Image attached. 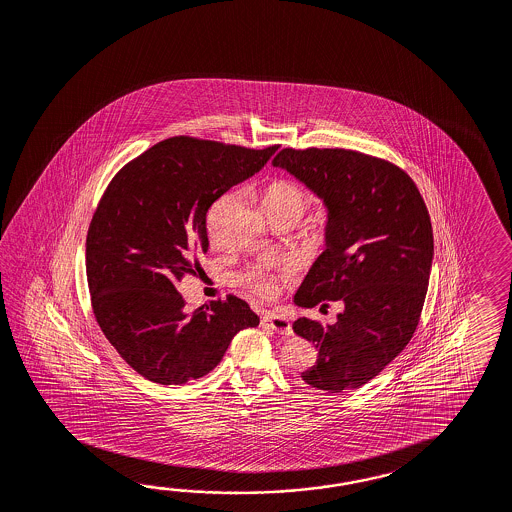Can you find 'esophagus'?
Returning <instances> with one entry per match:
<instances>
[{"label": "esophagus", "instance_id": "esophagus-1", "mask_svg": "<svg viewBox=\"0 0 512 512\" xmlns=\"http://www.w3.org/2000/svg\"><path fill=\"white\" fill-rule=\"evenodd\" d=\"M261 324L266 326V328H270V330H274V332L279 333V335H285V337L292 335L291 322H289V320H287L285 317H279V315L266 313V315H263Z\"/></svg>", "mask_w": 512, "mask_h": 512}]
</instances>
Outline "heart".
<instances>
[{"label": "heart", "instance_id": "obj_1", "mask_svg": "<svg viewBox=\"0 0 512 512\" xmlns=\"http://www.w3.org/2000/svg\"><path fill=\"white\" fill-rule=\"evenodd\" d=\"M264 210L272 221H298L304 218L311 207V197L302 186L292 180H274L266 186L263 194ZM248 283L259 294L270 292V281L261 272L249 274Z\"/></svg>", "mask_w": 512, "mask_h": 512}]
</instances>
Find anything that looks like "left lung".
I'll return each instance as SVG.
<instances>
[{"label":"left lung","mask_w":512,"mask_h":512,"mask_svg":"<svg viewBox=\"0 0 512 512\" xmlns=\"http://www.w3.org/2000/svg\"><path fill=\"white\" fill-rule=\"evenodd\" d=\"M272 166L324 203V251L294 304H345L335 324L298 318L294 333L317 346L305 384L330 393L367 384L414 335L429 287L434 238L414 180L386 160L346 149H283Z\"/></svg>","instance_id":"1"}]
</instances>
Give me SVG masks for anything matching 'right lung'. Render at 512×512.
Masks as SVG:
<instances>
[{"mask_svg": "<svg viewBox=\"0 0 512 512\" xmlns=\"http://www.w3.org/2000/svg\"><path fill=\"white\" fill-rule=\"evenodd\" d=\"M276 151L164 139L106 188L87 233V285L100 330L143 378L162 386L197 380L220 363L236 333L259 326L236 296L188 313L177 283L208 251V208Z\"/></svg>", "mask_w": 512, "mask_h": 512, "instance_id": "obj_1", "label": "right lung"}]
</instances>
